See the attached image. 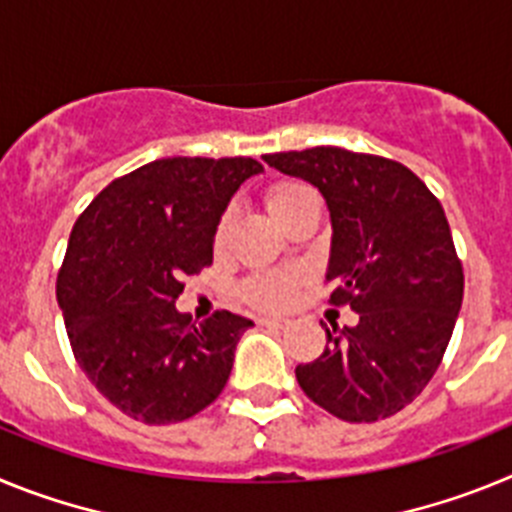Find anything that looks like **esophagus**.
<instances>
[{
  "mask_svg": "<svg viewBox=\"0 0 512 512\" xmlns=\"http://www.w3.org/2000/svg\"><path fill=\"white\" fill-rule=\"evenodd\" d=\"M259 323L261 325H271V328H284V325H287V320H284V318H261Z\"/></svg>",
  "mask_w": 512,
  "mask_h": 512,
  "instance_id": "esophagus-1",
  "label": "esophagus"
}]
</instances>
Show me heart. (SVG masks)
<instances>
[{
	"label": "heart",
	"mask_w": 512,
	"mask_h": 512,
	"mask_svg": "<svg viewBox=\"0 0 512 512\" xmlns=\"http://www.w3.org/2000/svg\"><path fill=\"white\" fill-rule=\"evenodd\" d=\"M318 194L310 184L297 182V179H282V182H274L266 187L264 192V205L269 210V215L274 220H284L289 212L300 207L302 202L315 200ZM230 225H233V212H223L220 223L215 230V248L225 246L230 233ZM297 279L292 274H282V271H261V274H253L246 282L241 284V297L248 305L259 307V310H282L289 305L292 295H295Z\"/></svg>",
	"instance_id": "obj_1"
}]
</instances>
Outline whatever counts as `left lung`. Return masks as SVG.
<instances>
[{
    "mask_svg": "<svg viewBox=\"0 0 512 512\" xmlns=\"http://www.w3.org/2000/svg\"><path fill=\"white\" fill-rule=\"evenodd\" d=\"M282 174L318 187L330 210V302L359 312L295 369L302 392L348 423L400 413L431 382L454 333L464 271L441 202L392 158L318 146L269 153Z\"/></svg>",
    "mask_w": 512,
    "mask_h": 512,
    "instance_id": "1",
    "label": "left lung"
}]
</instances>
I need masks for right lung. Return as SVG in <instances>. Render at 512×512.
Wrapping results in <instances>:
<instances>
[{"label":"right lung","instance_id":"1","mask_svg":"<svg viewBox=\"0 0 512 512\" xmlns=\"http://www.w3.org/2000/svg\"><path fill=\"white\" fill-rule=\"evenodd\" d=\"M253 158H158L120 176L81 212L56 279L74 356L107 400L148 425L205 410L223 392L251 320L176 310L184 277L212 264L230 197Z\"/></svg>","mask_w":512,"mask_h":512}]
</instances>
